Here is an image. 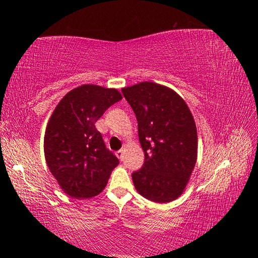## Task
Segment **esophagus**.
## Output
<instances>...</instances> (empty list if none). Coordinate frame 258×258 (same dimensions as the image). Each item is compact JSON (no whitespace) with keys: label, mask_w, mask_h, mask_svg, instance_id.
<instances>
[{"label":"esophagus","mask_w":258,"mask_h":258,"mask_svg":"<svg viewBox=\"0 0 258 258\" xmlns=\"http://www.w3.org/2000/svg\"><path fill=\"white\" fill-rule=\"evenodd\" d=\"M115 154H116V156L119 158V160H122L123 154H124V151L123 150H119V151H117L116 153H115Z\"/></svg>","instance_id":"obj_1"}]
</instances>
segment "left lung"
<instances>
[{
  "mask_svg": "<svg viewBox=\"0 0 258 258\" xmlns=\"http://www.w3.org/2000/svg\"><path fill=\"white\" fill-rule=\"evenodd\" d=\"M138 118L145 161L132 174L136 190L155 203L183 194L197 160V131L187 104L176 92L154 82L123 87Z\"/></svg>",
  "mask_w": 258,
  "mask_h": 258,
  "instance_id": "8db88e82",
  "label": "left lung"
}]
</instances>
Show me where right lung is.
<instances>
[{
	"label": "right lung",
	"instance_id": "1",
	"mask_svg": "<svg viewBox=\"0 0 258 258\" xmlns=\"http://www.w3.org/2000/svg\"><path fill=\"white\" fill-rule=\"evenodd\" d=\"M119 100L116 89L84 84L70 91L51 115L44 136L45 160L59 187L73 199L100 194L118 165L95 123Z\"/></svg>",
	"mask_w": 258,
	"mask_h": 258
}]
</instances>
